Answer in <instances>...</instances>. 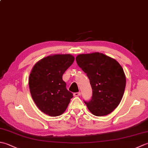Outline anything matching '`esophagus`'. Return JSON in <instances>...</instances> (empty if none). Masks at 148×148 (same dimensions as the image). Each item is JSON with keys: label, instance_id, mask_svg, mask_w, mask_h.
I'll return each mask as SVG.
<instances>
[{"label": "esophagus", "instance_id": "esophagus-1", "mask_svg": "<svg viewBox=\"0 0 148 148\" xmlns=\"http://www.w3.org/2000/svg\"><path fill=\"white\" fill-rule=\"evenodd\" d=\"M79 95H81V92H76V93H74V97H78V96H79Z\"/></svg>", "mask_w": 148, "mask_h": 148}]
</instances>
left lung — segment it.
<instances>
[{"instance_id":"8db88e82","label":"left lung","mask_w":148,"mask_h":148,"mask_svg":"<svg viewBox=\"0 0 148 148\" xmlns=\"http://www.w3.org/2000/svg\"><path fill=\"white\" fill-rule=\"evenodd\" d=\"M76 60L92 88V99L84 100L88 109L97 116L110 114L124 94L126 77L122 67L114 59L100 53L79 55Z\"/></svg>"}]
</instances>
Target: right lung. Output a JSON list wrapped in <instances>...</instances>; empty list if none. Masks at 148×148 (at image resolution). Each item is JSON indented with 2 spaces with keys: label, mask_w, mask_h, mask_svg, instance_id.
I'll return each mask as SVG.
<instances>
[{
  "label": "right lung",
  "mask_w": 148,
  "mask_h": 148,
  "mask_svg": "<svg viewBox=\"0 0 148 148\" xmlns=\"http://www.w3.org/2000/svg\"><path fill=\"white\" fill-rule=\"evenodd\" d=\"M74 60L71 55H55L42 58L34 66L29 80L31 96L45 114H62L73 97L62 76Z\"/></svg>",
  "instance_id": "obj_1"
}]
</instances>
